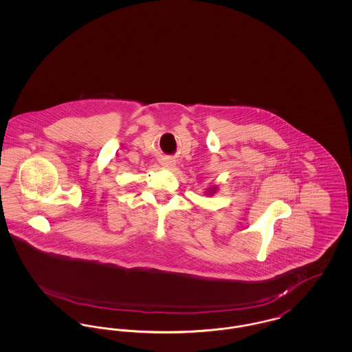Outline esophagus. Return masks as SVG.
Here are the masks:
<instances>
[{
	"label": "esophagus",
	"mask_w": 352,
	"mask_h": 352,
	"mask_svg": "<svg viewBox=\"0 0 352 352\" xmlns=\"http://www.w3.org/2000/svg\"><path fill=\"white\" fill-rule=\"evenodd\" d=\"M164 165H165L166 168H171V166L174 165V161H170V160H166V161L164 162Z\"/></svg>",
	"instance_id": "34e87169"
}]
</instances>
